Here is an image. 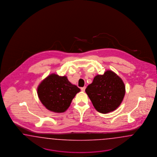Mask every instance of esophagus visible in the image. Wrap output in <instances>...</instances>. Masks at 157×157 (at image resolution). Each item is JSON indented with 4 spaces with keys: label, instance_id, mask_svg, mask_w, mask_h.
<instances>
[{
    "label": "esophagus",
    "instance_id": "obj_1",
    "mask_svg": "<svg viewBox=\"0 0 157 157\" xmlns=\"http://www.w3.org/2000/svg\"><path fill=\"white\" fill-rule=\"evenodd\" d=\"M85 86H84V87H81V90L82 91H85Z\"/></svg>",
    "mask_w": 157,
    "mask_h": 157
}]
</instances>
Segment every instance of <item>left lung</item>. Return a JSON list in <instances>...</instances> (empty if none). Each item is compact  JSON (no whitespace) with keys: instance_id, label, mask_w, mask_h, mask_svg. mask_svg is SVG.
<instances>
[{"instance_id":"1","label":"left lung","mask_w":157,"mask_h":157,"mask_svg":"<svg viewBox=\"0 0 157 157\" xmlns=\"http://www.w3.org/2000/svg\"><path fill=\"white\" fill-rule=\"evenodd\" d=\"M86 93L95 109L107 113L116 109L123 100L125 87L122 79L112 71L95 76Z\"/></svg>"}]
</instances>
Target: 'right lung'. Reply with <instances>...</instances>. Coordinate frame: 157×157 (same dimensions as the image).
Segmentation results:
<instances>
[{"label":"right lung","mask_w":157,"mask_h":157,"mask_svg":"<svg viewBox=\"0 0 157 157\" xmlns=\"http://www.w3.org/2000/svg\"><path fill=\"white\" fill-rule=\"evenodd\" d=\"M79 91L80 89L71 84L67 76L55 74L43 80L37 89L38 98L42 104L48 109L56 113L65 112Z\"/></svg>","instance_id":"1"}]
</instances>
